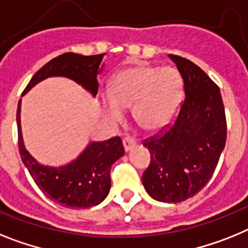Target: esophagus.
<instances>
[{
	"label": "esophagus",
	"instance_id": "esophagus-1",
	"mask_svg": "<svg viewBox=\"0 0 248 248\" xmlns=\"http://www.w3.org/2000/svg\"><path fill=\"white\" fill-rule=\"evenodd\" d=\"M122 145H124V152H128L133 146H136V141L133 139H130V137H126V139L122 140Z\"/></svg>",
	"mask_w": 248,
	"mask_h": 248
}]
</instances>
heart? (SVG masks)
<instances>
[{
	"instance_id": "1",
	"label": "heart",
	"mask_w": 248,
	"mask_h": 248,
	"mask_svg": "<svg viewBox=\"0 0 248 248\" xmlns=\"http://www.w3.org/2000/svg\"><path fill=\"white\" fill-rule=\"evenodd\" d=\"M109 97L102 102L103 115L121 121L124 109L132 107V116L142 130L160 131L177 116L184 101V79L172 67L133 66L120 71L109 85Z\"/></svg>"
}]
</instances>
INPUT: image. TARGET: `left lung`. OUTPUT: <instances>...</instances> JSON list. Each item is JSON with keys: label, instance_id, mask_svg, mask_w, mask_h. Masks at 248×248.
Here are the masks:
<instances>
[{"label": "left lung", "instance_id": "8db88e82", "mask_svg": "<svg viewBox=\"0 0 248 248\" xmlns=\"http://www.w3.org/2000/svg\"><path fill=\"white\" fill-rule=\"evenodd\" d=\"M185 86V101L169 130L146 140L151 162L142 175L156 201L177 203L200 192L214 175L226 145L225 107L219 88L189 60L169 55Z\"/></svg>", "mask_w": 248, "mask_h": 248}]
</instances>
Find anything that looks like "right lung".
Segmentation results:
<instances>
[{
  "label": "right lung",
  "mask_w": 248,
  "mask_h": 248,
  "mask_svg": "<svg viewBox=\"0 0 248 248\" xmlns=\"http://www.w3.org/2000/svg\"><path fill=\"white\" fill-rule=\"evenodd\" d=\"M102 55L83 56L67 52L47 62L34 73L23 94L49 77H66L96 97L97 76L103 71ZM17 130L21 160L34 184L49 200L68 208H88L100 204L111 188L112 165L124 155L120 137L90 142L85 150L66 165L48 166L38 162L26 150L21 128V100L17 107Z\"/></svg>",
  "instance_id": "1"
}]
</instances>
